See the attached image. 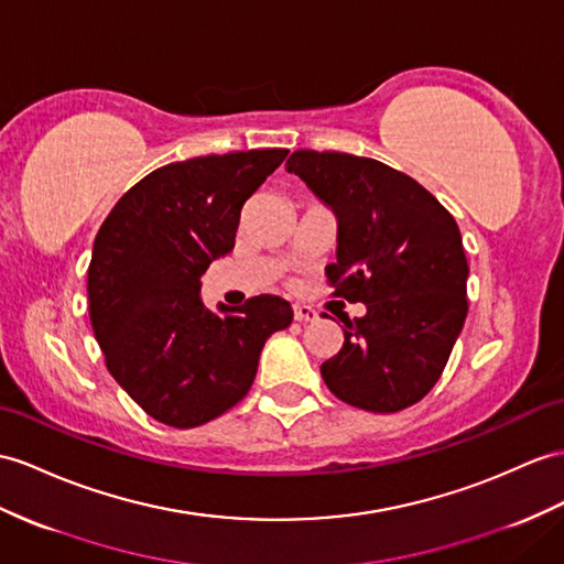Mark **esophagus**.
Here are the masks:
<instances>
[{
  "label": "esophagus",
  "mask_w": 564,
  "mask_h": 564,
  "mask_svg": "<svg viewBox=\"0 0 564 564\" xmlns=\"http://www.w3.org/2000/svg\"><path fill=\"white\" fill-rule=\"evenodd\" d=\"M294 318L299 323H306V321H315L318 318V311L306 306V304H294Z\"/></svg>",
  "instance_id": "obj_1"
}]
</instances>
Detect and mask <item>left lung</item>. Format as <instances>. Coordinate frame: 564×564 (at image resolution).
Masks as SVG:
<instances>
[{"mask_svg": "<svg viewBox=\"0 0 564 564\" xmlns=\"http://www.w3.org/2000/svg\"><path fill=\"white\" fill-rule=\"evenodd\" d=\"M286 172L337 219V260L325 268L335 294L366 306L321 366L325 386L373 414L416 404L443 376L469 311L455 217L414 178L370 158L296 150Z\"/></svg>", "mask_w": 564, "mask_h": 564, "instance_id": "1", "label": "left lung"}]
</instances>
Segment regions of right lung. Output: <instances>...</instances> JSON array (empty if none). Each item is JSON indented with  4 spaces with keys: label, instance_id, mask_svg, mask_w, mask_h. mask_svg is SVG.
Wrapping results in <instances>:
<instances>
[{
    "label": "right lung",
    "instance_id": "1",
    "mask_svg": "<svg viewBox=\"0 0 564 564\" xmlns=\"http://www.w3.org/2000/svg\"><path fill=\"white\" fill-rule=\"evenodd\" d=\"M290 150L172 162L123 194L93 243L88 301L107 370L148 416L196 429L251 390L260 351L290 327V301H200V278L235 249L243 203Z\"/></svg>",
    "mask_w": 564,
    "mask_h": 564
}]
</instances>
